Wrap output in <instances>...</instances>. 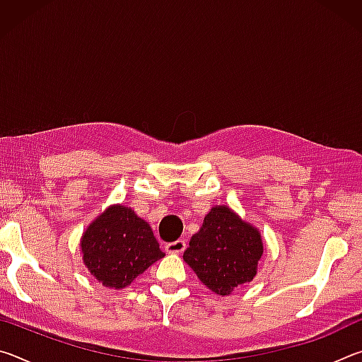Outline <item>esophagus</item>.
<instances>
[{"label":"esophagus","instance_id":"34e87169","mask_svg":"<svg viewBox=\"0 0 362 362\" xmlns=\"http://www.w3.org/2000/svg\"><path fill=\"white\" fill-rule=\"evenodd\" d=\"M187 247V243L183 240H177L174 243H168L166 246H164V249H166V252L169 254H182L183 250H185Z\"/></svg>","mask_w":362,"mask_h":362}]
</instances>
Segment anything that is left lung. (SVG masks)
Instances as JSON below:
<instances>
[{"label":"left lung","instance_id":"obj_1","mask_svg":"<svg viewBox=\"0 0 362 362\" xmlns=\"http://www.w3.org/2000/svg\"><path fill=\"white\" fill-rule=\"evenodd\" d=\"M263 255L259 228L243 220L228 206H214L194 233L183 260L207 289L230 296L238 286L257 276Z\"/></svg>","mask_w":362,"mask_h":362}]
</instances>
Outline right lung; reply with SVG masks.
Wrapping results in <instances>:
<instances>
[{"instance_id": "obj_1", "label": "right lung", "mask_w": 362, "mask_h": 362, "mask_svg": "<svg viewBox=\"0 0 362 362\" xmlns=\"http://www.w3.org/2000/svg\"><path fill=\"white\" fill-rule=\"evenodd\" d=\"M83 263L108 289H122L163 259L151 226L131 207L108 206L89 223L81 241Z\"/></svg>"}]
</instances>
